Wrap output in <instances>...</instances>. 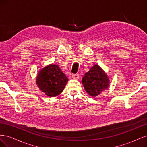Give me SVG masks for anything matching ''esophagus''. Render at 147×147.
<instances>
[{"label":"esophagus","instance_id":"1","mask_svg":"<svg viewBox=\"0 0 147 147\" xmlns=\"http://www.w3.org/2000/svg\"><path fill=\"white\" fill-rule=\"evenodd\" d=\"M72 77L74 79H79V78H80V76L78 74H73L72 75Z\"/></svg>","mask_w":147,"mask_h":147}]
</instances>
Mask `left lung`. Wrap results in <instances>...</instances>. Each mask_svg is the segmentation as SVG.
<instances>
[{
  "label": "left lung",
  "mask_w": 147,
  "mask_h": 147,
  "mask_svg": "<svg viewBox=\"0 0 147 147\" xmlns=\"http://www.w3.org/2000/svg\"><path fill=\"white\" fill-rule=\"evenodd\" d=\"M82 83L89 95L96 97L108 88L110 80L107 75L97 64L84 74Z\"/></svg>",
  "instance_id": "1"
}]
</instances>
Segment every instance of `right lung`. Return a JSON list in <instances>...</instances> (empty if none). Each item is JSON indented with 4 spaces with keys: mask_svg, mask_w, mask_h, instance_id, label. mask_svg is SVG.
<instances>
[{
    "mask_svg": "<svg viewBox=\"0 0 147 147\" xmlns=\"http://www.w3.org/2000/svg\"><path fill=\"white\" fill-rule=\"evenodd\" d=\"M68 80L58 65L50 64L39 71L36 83L47 96L55 97L63 92Z\"/></svg>",
    "mask_w": 147,
    "mask_h": 147,
    "instance_id": "right-lung-1",
    "label": "right lung"
}]
</instances>
